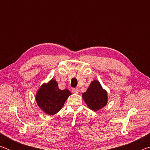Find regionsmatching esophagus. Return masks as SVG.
<instances>
[{
  "label": "esophagus",
  "instance_id": "esophagus-1",
  "mask_svg": "<svg viewBox=\"0 0 150 150\" xmlns=\"http://www.w3.org/2000/svg\"><path fill=\"white\" fill-rule=\"evenodd\" d=\"M72 92H73V93H75V94H78V93H79V89H78V88H73V89H72Z\"/></svg>",
  "mask_w": 150,
  "mask_h": 150
}]
</instances>
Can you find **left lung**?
I'll list each match as a JSON object with an SVG mask.
<instances>
[{"instance_id":"obj_1","label":"left lung","mask_w":150,"mask_h":150,"mask_svg":"<svg viewBox=\"0 0 150 150\" xmlns=\"http://www.w3.org/2000/svg\"><path fill=\"white\" fill-rule=\"evenodd\" d=\"M82 97L88 107L94 111H97L105 107L107 104V92L104 90L98 81L95 80L91 83L89 87Z\"/></svg>"}]
</instances>
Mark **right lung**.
<instances>
[{"instance_id":"1","label":"right lung","mask_w":150,"mask_h":150,"mask_svg":"<svg viewBox=\"0 0 150 150\" xmlns=\"http://www.w3.org/2000/svg\"><path fill=\"white\" fill-rule=\"evenodd\" d=\"M71 95V93L68 89L60 90L57 81L52 79L40 87L35 100L42 110L49 115H54L62 109Z\"/></svg>"}]
</instances>
